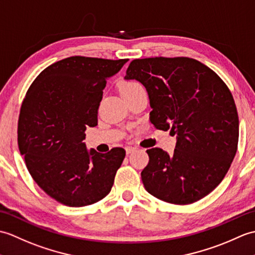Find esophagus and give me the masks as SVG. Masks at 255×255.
I'll use <instances>...</instances> for the list:
<instances>
[{
	"label": "esophagus",
	"mask_w": 255,
	"mask_h": 255,
	"mask_svg": "<svg viewBox=\"0 0 255 255\" xmlns=\"http://www.w3.org/2000/svg\"><path fill=\"white\" fill-rule=\"evenodd\" d=\"M136 149H137V148H136V147H133V146H128V147H126L127 154H131V152L135 151V150H136Z\"/></svg>",
	"instance_id": "esophagus-1"
}]
</instances>
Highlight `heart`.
Masks as SVG:
<instances>
[{
  "label": "heart",
  "mask_w": 255,
  "mask_h": 255,
  "mask_svg": "<svg viewBox=\"0 0 255 255\" xmlns=\"http://www.w3.org/2000/svg\"><path fill=\"white\" fill-rule=\"evenodd\" d=\"M139 87H142V85H140L137 82H135V81H126V82H123L121 84L120 90H121V93H126V92H131V90H134V89L139 88Z\"/></svg>",
  "instance_id": "obj_1"
}]
</instances>
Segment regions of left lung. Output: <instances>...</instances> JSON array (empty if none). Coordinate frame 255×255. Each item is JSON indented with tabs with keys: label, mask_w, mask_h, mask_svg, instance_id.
<instances>
[{
	"label": "left lung",
	"mask_w": 255,
	"mask_h": 255,
	"mask_svg": "<svg viewBox=\"0 0 255 255\" xmlns=\"http://www.w3.org/2000/svg\"><path fill=\"white\" fill-rule=\"evenodd\" d=\"M126 80L145 86L154 127L178 135L173 155L158 147L146 150L149 161L140 173L146 191L179 205L211 193L238 148V112L227 85L208 66L185 56L135 59Z\"/></svg>",
	"instance_id": "1"
}]
</instances>
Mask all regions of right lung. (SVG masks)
Listing matches in <instances>:
<instances>
[{
    "instance_id": "right-lung-1",
    "label": "right lung",
    "mask_w": 255,
    "mask_h": 255,
    "mask_svg": "<svg viewBox=\"0 0 255 255\" xmlns=\"http://www.w3.org/2000/svg\"><path fill=\"white\" fill-rule=\"evenodd\" d=\"M128 59L70 56L46 67L20 107L17 139L35 182L71 207L94 204L109 194L126 150L86 149L85 131L98 124L104 88Z\"/></svg>"
}]
</instances>
